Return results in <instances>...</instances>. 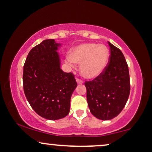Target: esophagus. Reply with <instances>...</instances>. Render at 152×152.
Instances as JSON below:
<instances>
[{
  "mask_svg": "<svg viewBox=\"0 0 152 152\" xmlns=\"http://www.w3.org/2000/svg\"><path fill=\"white\" fill-rule=\"evenodd\" d=\"M77 82L78 84H82V83H83V81H82L80 78H77Z\"/></svg>",
  "mask_w": 152,
  "mask_h": 152,
  "instance_id": "1",
  "label": "esophagus"
}]
</instances>
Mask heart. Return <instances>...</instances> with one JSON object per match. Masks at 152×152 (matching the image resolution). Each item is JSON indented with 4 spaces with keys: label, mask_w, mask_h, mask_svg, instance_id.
I'll return each mask as SVG.
<instances>
[{
    "label": "heart",
    "mask_w": 152,
    "mask_h": 152,
    "mask_svg": "<svg viewBox=\"0 0 152 152\" xmlns=\"http://www.w3.org/2000/svg\"><path fill=\"white\" fill-rule=\"evenodd\" d=\"M68 63L81 64L80 72L84 77L94 79L101 74L107 66L109 50L105 45L84 43L72 49Z\"/></svg>",
    "instance_id": "obj_1"
}]
</instances>
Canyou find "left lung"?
<instances>
[{"instance_id": "8db88e82", "label": "left lung", "mask_w": 152, "mask_h": 152, "mask_svg": "<svg viewBox=\"0 0 152 152\" xmlns=\"http://www.w3.org/2000/svg\"><path fill=\"white\" fill-rule=\"evenodd\" d=\"M110 55L107 66L93 80L85 81L90 112L101 120L119 115L129 97L131 84L129 66L121 51L108 42Z\"/></svg>"}]
</instances>
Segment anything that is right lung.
<instances>
[{
	"label": "right lung",
	"mask_w": 152,
	"mask_h": 152,
	"mask_svg": "<svg viewBox=\"0 0 152 152\" xmlns=\"http://www.w3.org/2000/svg\"><path fill=\"white\" fill-rule=\"evenodd\" d=\"M58 46L54 39L45 40L29 52L23 65L26 99L37 115L50 120L68 115L70 98L77 86L75 75L60 68Z\"/></svg>",
	"instance_id": "add662e5"
}]
</instances>
